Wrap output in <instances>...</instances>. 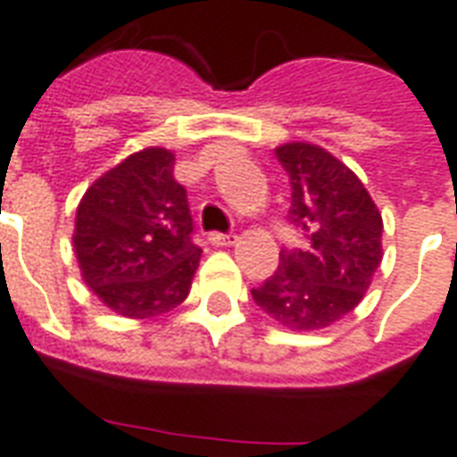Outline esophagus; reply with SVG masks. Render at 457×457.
<instances>
[{
  "label": "esophagus",
  "instance_id": "esophagus-1",
  "mask_svg": "<svg viewBox=\"0 0 457 457\" xmlns=\"http://www.w3.org/2000/svg\"><path fill=\"white\" fill-rule=\"evenodd\" d=\"M208 242L213 244V246H232L237 242L235 235H222V232H211L208 235Z\"/></svg>",
  "mask_w": 457,
  "mask_h": 457
}]
</instances>
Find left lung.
Segmentation results:
<instances>
[{
    "instance_id": "8db88e82",
    "label": "left lung",
    "mask_w": 457,
    "mask_h": 457,
    "mask_svg": "<svg viewBox=\"0 0 457 457\" xmlns=\"http://www.w3.org/2000/svg\"><path fill=\"white\" fill-rule=\"evenodd\" d=\"M292 182L289 220L308 246L279 251V265L251 296L278 325L320 332L361 303L382 263V213L358 175L322 146L275 149Z\"/></svg>"
}]
</instances>
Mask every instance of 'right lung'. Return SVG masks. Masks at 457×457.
<instances>
[{"label": "right lung", "instance_id": "obj_1", "mask_svg": "<svg viewBox=\"0 0 457 457\" xmlns=\"http://www.w3.org/2000/svg\"><path fill=\"white\" fill-rule=\"evenodd\" d=\"M175 154L149 146L95 179L75 211L73 249L82 279L109 311L146 320L187 299L201 249Z\"/></svg>", "mask_w": 457, "mask_h": 457}]
</instances>
